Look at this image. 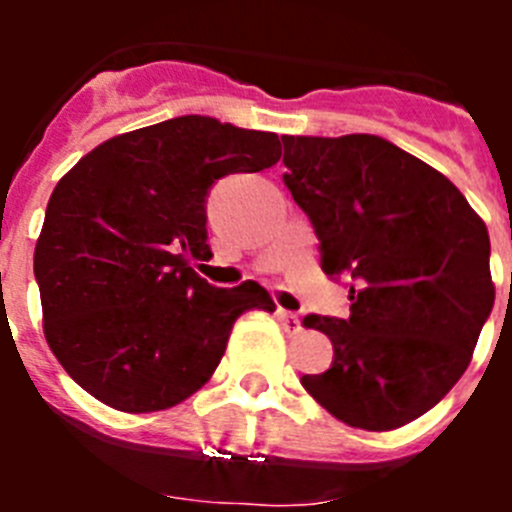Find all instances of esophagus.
<instances>
[{
    "label": "esophagus",
    "instance_id": "34e87169",
    "mask_svg": "<svg viewBox=\"0 0 512 512\" xmlns=\"http://www.w3.org/2000/svg\"><path fill=\"white\" fill-rule=\"evenodd\" d=\"M277 318H279V323L284 325V330H287L289 336H295V333H300V330H302V323H300V318H297L295 312L277 310Z\"/></svg>",
    "mask_w": 512,
    "mask_h": 512
}]
</instances>
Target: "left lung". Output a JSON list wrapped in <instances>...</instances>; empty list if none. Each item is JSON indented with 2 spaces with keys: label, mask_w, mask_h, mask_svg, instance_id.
Returning a JSON list of instances; mask_svg holds the SVG:
<instances>
[{
  "label": "left lung",
  "mask_w": 512,
  "mask_h": 512,
  "mask_svg": "<svg viewBox=\"0 0 512 512\" xmlns=\"http://www.w3.org/2000/svg\"><path fill=\"white\" fill-rule=\"evenodd\" d=\"M284 184L310 217L328 277L351 279V315H307L333 364L302 387L343 423L392 431L467 372L495 305L490 235L467 197L379 135H282Z\"/></svg>",
  "instance_id": "8db88e82"
}]
</instances>
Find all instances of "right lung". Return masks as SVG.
Wrapping results in <instances>:
<instances>
[{"label":"right lung","mask_w":512,"mask_h":512,"mask_svg":"<svg viewBox=\"0 0 512 512\" xmlns=\"http://www.w3.org/2000/svg\"><path fill=\"white\" fill-rule=\"evenodd\" d=\"M274 133L182 115L104 140L53 189L35 246L45 341L79 387L122 413L187 400L212 377L233 323L274 312L261 284L212 287L207 194L269 169Z\"/></svg>","instance_id":"add662e5"}]
</instances>
